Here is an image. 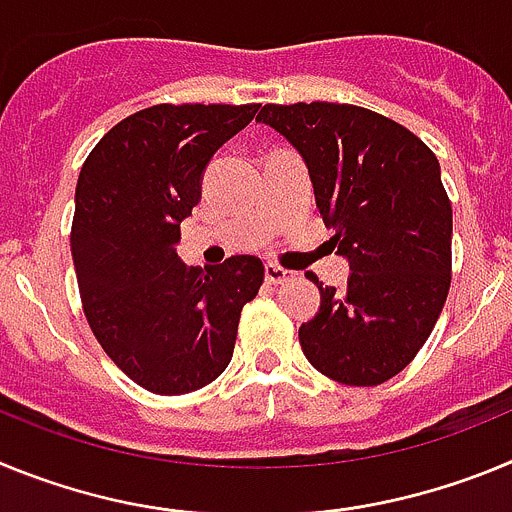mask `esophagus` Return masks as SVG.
<instances>
[{
	"instance_id": "34e87169",
	"label": "esophagus",
	"mask_w": 512,
	"mask_h": 512,
	"mask_svg": "<svg viewBox=\"0 0 512 512\" xmlns=\"http://www.w3.org/2000/svg\"><path fill=\"white\" fill-rule=\"evenodd\" d=\"M264 274H266V282L269 284H284L289 277H292V271H287L284 266H279V264H266Z\"/></svg>"
}]
</instances>
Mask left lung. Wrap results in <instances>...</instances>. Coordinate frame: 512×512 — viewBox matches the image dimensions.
I'll return each mask as SVG.
<instances>
[{
  "label": "left lung",
  "instance_id": "obj_1",
  "mask_svg": "<svg viewBox=\"0 0 512 512\" xmlns=\"http://www.w3.org/2000/svg\"><path fill=\"white\" fill-rule=\"evenodd\" d=\"M256 122L305 158L315 205L346 256L343 289L320 284L300 346L320 374L374 387L431 336L451 287V202L433 151L400 122L356 104H264Z\"/></svg>",
  "mask_w": 512,
  "mask_h": 512
}]
</instances>
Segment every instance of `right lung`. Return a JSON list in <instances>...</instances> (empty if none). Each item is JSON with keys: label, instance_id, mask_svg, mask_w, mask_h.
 <instances>
[{"label": "right lung", "instance_id": "right-lung-1", "mask_svg": "<svg viewBox=\"0 0 512 512\" xmlns=\"http://www.w3.org/2000/svg\"><path fill=\"white\" fill-rule=\"evenodd\" d=\"M259 104H153L99 140L76 182L71 256L94 338L156 395H187L230 364L238 320L264 264L230 256L184 266L179 225L202 197V174Z\"/></svg>", "mask_w": 512, "mask_h": 512}]
</instances>
